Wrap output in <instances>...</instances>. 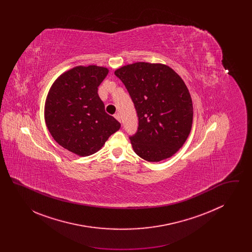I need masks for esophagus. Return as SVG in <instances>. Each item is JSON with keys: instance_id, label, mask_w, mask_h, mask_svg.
I'll use <instances>...</instances> for the list:
<instances>
[{"instance_id": "1", "label": "esophagus", "mask_w": 252, "mask_h": 252, "mask_svg": "<svg viewBox=\"0 0 252 252\" xmlns=\"http://www.w3.org/2000/svg\"><path fill=\"white\" fill-rule=\"evenodd\" d=\"M114 117H115V119H116V120H118L119 122H121L120 113H118V112H117V113H115V114H114Z\"/></svg>"}]
</instances>
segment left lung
Masks as SVG:
<instances>
[{"mask_svg": "<svg viewBox=\"0 0 252 252\" xmlns=\"http://www.w3.org/2000/svg\"><path fill=\"white\" fill-rule=\"evenodd\" d=\"M131 97L139 118L129 137L133 150L147 161L173 156L192 124L190 93L180 75L163 64L137 62L115 71Z\"/></svg>", "mask_w": 252, "mask_h": 252, "instance_id": "obj_1", "label": "left lung"}]
</instances>
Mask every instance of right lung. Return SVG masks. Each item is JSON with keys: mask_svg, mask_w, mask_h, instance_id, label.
Returning <instances> with one entry per match:
<instances>
[{"mask_svg": "<svg viewBox=\"0 0 252 252\" xmlns=\"http://www.w3.org/2000/svg\"><path fill=\"white\" fill-rule=\"evenodd\" d=\"M108 73L104 67L77 66L61 74L49 91L44 109L49 132L76 155L95 153L120 128L97 94Z\"/></svg>", "mask_w": 252, "mask_h": 252, "instance_id": "add662e5", "label": "right lung"}]
</instances>
